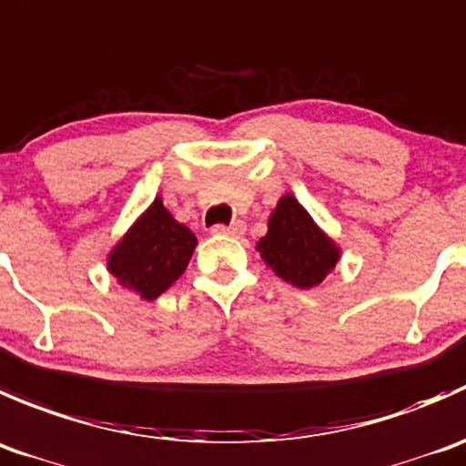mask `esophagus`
<instances>
[{"label":"esophagus","mask_w":466,"mask_h":466,"mask_svg":"<svg viewBox=\"0 0 466 466\" xmlns=\"http://www.w3.org/2000/svg\"><path fill=\"white\" fill-rule=\"evenodd\" d=\"M244 231H247V224L244 222H233L231 227L218 224V227L210 228V233L213 235H231V238H239V235H244Z\"/></svg>","instance_id":"esophagus-1"}]
</instances>
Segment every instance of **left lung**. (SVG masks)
<instances>
[{
	"label": "left lung",
	"mask_w": 466,
	"mask_h": 466,
	"mask_svg": "<svg viewBox=\"0 0 466 466\" xmlns=\"http://www.w3.org/2000/svg\"><path fill=\"white\" fill-rule=\"evenodd\" d=\"M262 260L288 283L310 289L338 265L339 248L292 195L280 197L267 235L258 242Z\"/></svg>",
	"instance_id": "1"
}]
</instances>
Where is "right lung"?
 <instances>
[{
    "label": "right lung",
    "mask_w": 466,
    "mask_h": 466,
    "mask_svg": "<svg viewBox=\"0 0 466 466\" xmlns=\"http://www.w3.org/2000/svg\"><path fill=\"white\" fill-rule=\"evenodd\" d=\"M195 247V233L178 224L156 197L110 251L108 269L119 285L151 301L186 271Z\"/></svg>",
    "instance_id": "right-lung-1"
}]
</instances>
